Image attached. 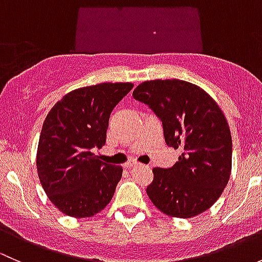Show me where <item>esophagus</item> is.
<instances>
[{"mask_svg": "<svg viewBox=\"0 0 262 262\" xmlns=\"http://www.w3.org/2000/svg\"><path fill=\"white\" fill-rule=\"evenodd\" d=\"M138 166H141V165H139V163H137V162H126L125 163L126 168H134V167H138Z\"/></svg>", "mask_w": 262, "mask_h": 262, "instance_id": "esophagus-1", "label": "esophagus"}]
</instances>
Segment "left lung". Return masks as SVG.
Segmentation results:
<instances>
[{
    "mask_svg": "<svg viewBox=\"0 0 262 262\" xmlns=\"http://www.w3.org/2000/svg\"><path fill=\"white\" fill-rule=\"evenodd\" d=\"M133 97L162 120L166 144L180 148L170 168L155 167L147 194L157 209L175 218H192L219 199L232 171V137L215 100L182 80L144 81Z\"/></svg>",
    "mask_w": 262,
    "mask_h": 262,
    "instance_id": "obj_1",
    "label": "left lung"
}]
</instances>
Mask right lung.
Masks as SVG:
<instances>
[{
    "instance_id": "1",
    "label": "right lung",
    "mask_w": 262,
    "mask_h": 262,
    "mask_svg": "<svg viewBox=\"0 0 262 262\" xmlns=\"http://www.w3.org/2000/svg\"><path fill=\"white\" fill-rule=\"evenodd\" d=\"M132 82H104L66 94L44 120L36 150L39 180L49 200L66 215L89 218L114 195L123 167L92 153L106 142L115 105L133 89Z\"/></svg>"
}]
</instances>
